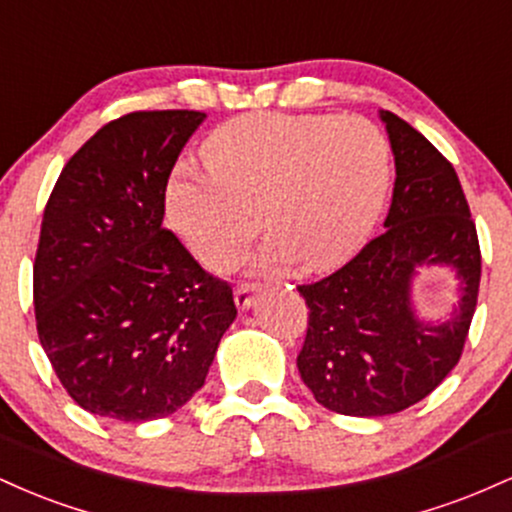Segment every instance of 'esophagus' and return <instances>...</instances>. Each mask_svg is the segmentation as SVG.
Instances as JSON below:
<instances>
[{
  "label": "esophagus",
  "mask_w": 512,
  "mask_h": 512,
  "mask_svg": "<svg viewBox=\"0 0 512 512\" xmlns=\"http://www.w3.org/2000/svg\"><path fill=\"white\" fill-rule=\"evenodd\" d=\"M262 291L260 284H238L236 289V305L240 310H250L255 305L257 293Z\"/></svg>",
  "instance_id": "esophagus-1"
}]
</instances>
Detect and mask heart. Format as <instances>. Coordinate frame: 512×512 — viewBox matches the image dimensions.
<instances>
[{
	"mask_svg": "<svg viewBox=\"0 0 512 512\" xmlns=\"http://www.w3.org/2000/svg\"><path fill=\"white\" fill-rule=\"evenodd\" d=\"M207 161H178L166 216L204 264L228 269L260 228L262 264L298 257L308 269L344 262L366 243L390 187V146L370 120L252 113L209 134Z\"/></svg>",
	"mask_w": 512,
	"mask_h": 512,
	"instance_id": "obj_1",
	"label": "heart"
}]
</instances>
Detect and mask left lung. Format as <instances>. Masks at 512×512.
<instances>
[{"label":"left lung","mask_w":512,"mask_h":512,"mask_svg":"<svg viewBox=\"0 0 512 512\" xmlns=\"http://www.w3.org/2000/svg\"><path fill=\"white\" fill-rule=\"evenodd\" d=\"M395 154L385 233L342 269L298 286L308 332L298 373L317 402L344 416H387L421 402L460 361L477 310V226L452 163L421 132L380 110ZM421 266H450L461 301L450 321L424 323L410 305Z\"/></svg>","instance_id":"8db88e82"}]
</instances>
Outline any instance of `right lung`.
I'll use <instances>...</instances> for the list:
<instances>
[{
  "instance_id": "add662e5",
  "label": "right lung",
  "mask_w": 512,
  "mask_h": 512,
  "mask_svg": "<svg viewBox=\"0 0 512 512\" xmlns=\"http://www.w3.org/2000/svg\"><path fill=\"white\" fill-rule=\"evenodd\" d=\"M139 110L98 129L62 168L33 264L38 337L81 409L142 424L204 385L233 289L163 228L166 180L204 122Z\"/></svg>"
}]
</instances>
